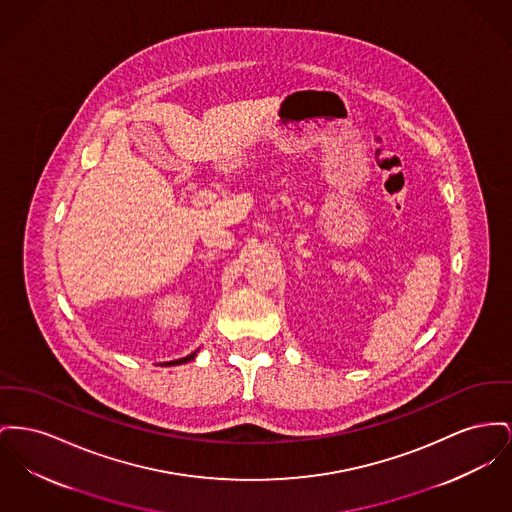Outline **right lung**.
<instances>
[{
	"mask_svg": "<svg viewBox=\"0 0 512 512\" xmlns=\"http://www.w3.org/2000/svg\"><path fill=\"white\" fill-rule=\"evenodd\" d=\"M197 352H199V350H195V352H193V354H189V356H185V358H181V360L170 361V363H168V365H180V363H187V361L195 360V356H197Z\"/></svg>",
	"mask_w": 512,
	"mask_h": 512,
	"instance_id": "add662e5",
	"label": "right lung"
}]
</instances>
